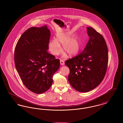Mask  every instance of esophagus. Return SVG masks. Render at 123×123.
<instances>
[{"label": "esophagus", "instance_id": "obj_1", "mask_svg": "<svg viewBox=\"0 0 123 123\" xmlns=\"http://www.w3.org/2000/svg\"><path fill=\"white\" fill-rule=\"evenodd\" d=\"M60 64H61V65H64V61L63 60H62V59H61V60H60Z\"/></svg>", "mask_w": 123, "mask_h": 123}]
</instances>
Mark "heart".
Instances as JSON below:
<instances>
[{"instance_id":"obj_1","label":"heart","mask_w":123,"mask_h":123,"mask_svg":"<svg viewBox=\"0 0 123 123\" xmlns=\"http://www.w3.org/2000/svg\"><path fill=\"white\" fill-rule=\"evenodd\" d=\"M71 32L59 33L56 35V39H53L48 42L47 47L50 53L53 55L57 56L61 53L63 49L70 56H74L79 52L80 49V43L77 36H74ZM63 57H67V54L64 53Z\"/></svg>"}]
</instances>
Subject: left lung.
I'll return each mask as SVG.
<instances>
[{
	"instance_id": "left-lung-1",
	"label": "left lung",
	"mask_w": 123,
	"mask_h": 123,
	"mask_svg": "<svg viewBox=\"0 0 123 123\" xmlns=\"http://www.w3.org/2000/svg\"><path fill=\"white\" fill-rule=\"evenodd\" d=\"M89 36L81 54L67 60L70 69L68 81L77 91L88 92L97 87L103 80L108 61V49L103 37L91 27H87Z\"/></svg>"
}]
</instances>
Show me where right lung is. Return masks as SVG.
<instances>
[{"label": "right lung", "mask_w": 123, "mask_h": 123, "mask_svg": "<svg viewBox=\"0 0 123 123\" xmlns=\"http://www.w3.org/2000/svg\"><path fill=\"white\" fill-rule=\"evenodd\" d=\"M51 33L47 25L32 27L21 35L15 49L17 70L25 87L35 94H42L53 83L59 68L58 59L47 53Z\"/></svg>", "instance_id": "obj_1"}]
</instances>
